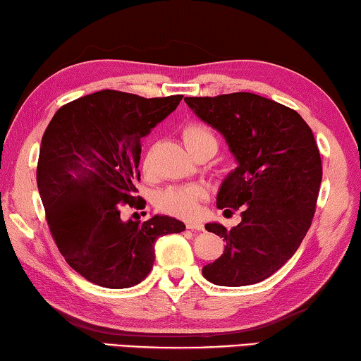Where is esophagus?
<instances>
[{
    "mask_svg": "<svg viewBox=\"0 0 361 361\" xmlns=\"http://www.w3.org/2000/svg\"><path fill=\"white\" fill-rule=\"evenodd\" d=\"M185 226H187V230H198V231L204 230V225L198 222V220H193V222H187Z\"/></svg>",
    "mask_w": 361,
    "mask_h": 361,
    "instance_id": "34e87169",
    "label": "esophagus"
}]
</instances>
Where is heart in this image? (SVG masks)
Segmentation results:
<instances>
[{
    "label": "heart",
    "mask_w": 361,
    "mask_h": 361,
    "mask_svg": "<svg viewBox=\"0 0 361 361\" xmlns=\"http://www.w3.org/2000/svg\"><path fill=\"white\" fill-rule=\"evenodd\" d=\"M182 137L190 154L195 155L203 149H212L217 152L219 141L216 133L209 126L200 122H190L182 130ZM207 197V192L201 185H182L173 187L164 190L158 198V207L163 212H168L171 216L193 219L198 216L201 201Z\"/></svg>",
    "instance_id": "obj_1"
}]
</instances>
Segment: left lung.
Returning <instances> with one entry per match:
<instances>
[{
    "mask_svg": "<svg viewBox=\"0 0 361 361\" xmlns=\"http://www.w3.org/2000/svg\"><path fill=\"white\" fill-rule=\"evenodd\" d=\"M188 107L224 135L238 168L224 180L217 207L241 212L231 230L207 224L225 250L203 276L224 287L262 282L293 257L311 228L322 182L312 130L298 112L260 94L188 97Z\"/></svg>",
    "mask_w": 361,
    "mask_h": 361,
    "instance_id": "1",
    "label": "left lung"
}]
</instances>
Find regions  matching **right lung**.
Instances as JSON below:
<instances>
[{"label":"right lung","instance_id":"right-lung-1","mask_svg":"<svg viewBox=\"0 0 361 361\" xmlns=\"http://www.w3.org/2000/svg\"><path fill=\"white\" fill-rule=\"evenodd\" d=\"M182 98L101 90L61 106L44 131L36 177L49 230L69 267L92 283L136 286L154 267L157 239L185 230L168 216L120 217L122 204H145L135 187L141 137Z\"/></svg>","mask_w":361,"mask_h":361}]
</instances>
